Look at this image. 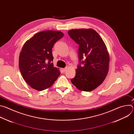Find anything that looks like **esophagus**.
I'll return each mask as SVG.
<instances>
[{"instance_id": "obj_1", "label": "esophagus", "mask_w": 134, "mask_h": 134, "mask_svg": "<svg viewBox=\"0 0 134 134\" xmlns=\"http://www.w3.org/2000/svg\"><path fill=\"white\" fill-rule=\"evenodd\" d=\"M62 70L64 71V72H65V71H66V70L67 69V68H62Z\"/></svg>"}]
</instances>
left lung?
I'll list each match as a JSON object with an SVG mask.
<instances>
[{"mask_svg":"<svg viewBox=\"0 0 134 134\" xmlns=\"http://www.w3.org/2000/svg\"><path fill=\"white\" fill-rule=\"evenodd\" d=\"M68 33L80 46V61L85 58L82 61L84 65L78 66L75 77L71 82L81 91H93L103 82L108 73L110 56L106 45L92 29H73Z\"/></svg>","mask_w":134,"mask_h":134,"instance_id":"left-lung-1","label":"left lung"}]
</instances>
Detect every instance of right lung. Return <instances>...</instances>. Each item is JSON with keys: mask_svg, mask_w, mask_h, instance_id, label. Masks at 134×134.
I'll return each mask as SVG.
<instances>
[{"mask_svg": "<svg viewBox=\"0 0 134 134\" xmlns=\"http://www.w3.org/2000/svg\"><path fill=\"white\" fill-rule=\"evenodd\" d=\"M64 34L57 31L36 33L24 44L19 57V68L24 81L32 88L43 91L51 87L60 75L53 67L52 49Z\"/></svg>", "mask_w": 134, "mask_h": 134, "instance_id": "right-lung-1", "label": "right lung"}]
</instances>
